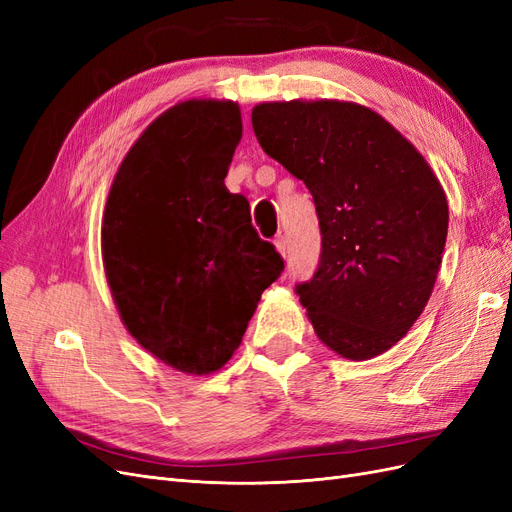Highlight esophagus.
I'll list each match as a JSON object with an SVG mask.
<instances>
[{
  "mask_svg": "<svg viewBox=\"0 0 512 512\" xmlns=\"http://www.w3.org/2000/svg\"><path fill=\"white\" fill-rule=\"evenodd\" d=\"M275 247H277V252H280L284 258H288V239L286 237H277L275 239Z\"/></svg>",
  "mask_w": 512,
  "mask_h": 512,
  "instance_id": "obj_1",
  "label": "esophagus"
}]
</instances>
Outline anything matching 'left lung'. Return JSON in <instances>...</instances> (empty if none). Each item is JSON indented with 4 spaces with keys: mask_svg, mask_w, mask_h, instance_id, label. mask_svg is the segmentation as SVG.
Masks as SVG:
<instances>
[{
    "mask_svg": "<svg viewBox=\"0 0 512 512\" xmlns=\"http://www.w3.org/2000/svg\"><path fill=\"white\" fill-rule=\"evenodd\" d=\"M262 151L314 196L322 235L314 277L297 284L322 344L365 361L395 346L431 297L448 203L425 158L354 102H262Z\"/></svg>",
    "mask_w": 512,
    "mask_h": 512,
    "instance_id": "1",
    "label": "left lung"
}]
</instances>
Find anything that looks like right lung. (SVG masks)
<instances>
[{
  "instance_id": "add662e5",
  "label": "right lung",
  "mask_w": 512,
  "mask_h": 512,
  "mask_svg": "<svg viewBox=\"0 0 512 512\" xmlns=\"http://www.w3.org/2000/svg\"><path fill=\"white\" fill-rule=\"evenodd\" d=\"M241 132L235 102L168 108L123 158L106 200L102 258L119 316L147 352L185 374L230 359L284 271L247 198L224 185Z\"/></svg>"
}]
</instances>
